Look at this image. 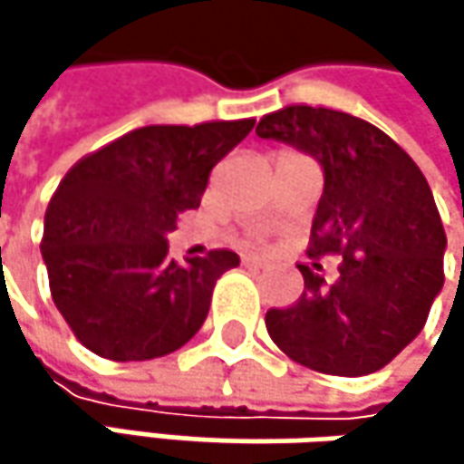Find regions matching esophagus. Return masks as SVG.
<instances>
[{
	"label": "esophagus",
	"instance_id": "34e87169",
	"mask_svg": "<svg viewBox=\"0 0 464 464\" xmlns=\"http://www.w3.org/2000/svg\"><path fill=\"white\" fill-rule=\"evenodd\" d=\"M244 266H249V268H266V260L257 257V255H246L244 257Z\"/></svg>",
	"mask_w": 464,
	"mask_h": 464
}]
</instances>
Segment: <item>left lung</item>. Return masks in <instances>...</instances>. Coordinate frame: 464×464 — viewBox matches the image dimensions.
Returning <instances> with one entry per match:
<instances>
[{
	"mask_svg": "<svg viewBox=\"0 0 464 464\" xmlns=\"http://www.w3.org/2000/svg\"><path fill=\"white\" fill-rule=\"evenodd\" d=\"M255 134L309 152L324 174L312 266H298L304 295L266 314L268 335L320 373L384 368L417 338L443 287L446 233L424 174L382 129L324 107H285ZM324 254L342 255L335 283L319 274Z\"/></svg>",
	"mask_w": 464,
	"mask_h": 464,
	"instance_id": "1",
	"label": "left lung"
}]
</instances>
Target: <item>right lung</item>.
Wrapping results in <instances>:
<instances>
[{
    "instance_id": "obj_1",
    "label": "right lung",
    "mask_w": 464,
    "mask_h": 464,
    "mask_svg": "<svg viewBox=\"0 0 464 464\" xmlns=\"http://www.w3.org/2000/svg\"><path fill=\"white\" fill-rule=\"evenodd\" d=\"M255 121L144 126L77 160L45 212L50 295L77 341L99 357H163L204 324L231 249L169 257L177 218L198 209L209 171Z\"/></svg>"
}]
</instances>
